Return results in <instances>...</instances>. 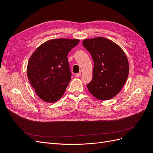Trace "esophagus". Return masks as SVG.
<instances>
[{"label":"esophagus","mask_w":153,"mask_h":153,"mask_svg":"<svg viewBox=\"0 0 153 153\" xmlns=\"http://www.w3.org/2000/svg\"><path fill=\"white\" fill-rule=\"evenodd\" d=\"M81 76V73H76L75 74V76H76V77H79V76Z\"/></svg>","instance_id":"obj_1"}]
</instances>
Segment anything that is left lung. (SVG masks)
<instances>
[{
    "mask_svg": "<svg viewBox=\"0 0 153 153\" xmlns=\"http://www.w3.org/2000/svg\"><path fill=\"white\" fill-rule=\"evenodd\" d=\"M82 45L94 63L88 90L99 100L114 98L121 91L128 76L126 55L118 45L103 37L85 39Z\"/></svg>",
    "mask_w": 153,
    "mask_h": 153,
    "instance_id": "8db88e82",
    "label": "left lung"
}]
</instances>
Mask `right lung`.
I'll list each match as a JSON object with an SVG mask.
<instances>
[{
	"instance_id": "add662e5",
	"label": "right lung",
	"mask_w": 153,
	"mask_h": 153,
	"mask_svg": "<svg viewBox=\"0 0 153 153\" xmlns=\"http://www.w3.org/2000/svg\"><path fill=\"white\" fill-rule=\"evenodd\" d=\"M79 39H53L37 48L27 64V74L36 94L45 102L61 98L71 79L68 54Z\"/></svg>"
}]
</instances>
